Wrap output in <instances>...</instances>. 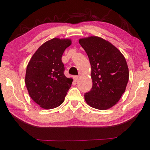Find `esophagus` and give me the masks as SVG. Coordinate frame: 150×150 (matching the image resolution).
I'll list each match as a JSON object with an SVG mask.
<instances>
[{
  "label": "esophagus",
  "instance_id": "obj_1",
  "mask_svg": "<svg viewBox=\"0 0 150 150\" xmlns=\"http://www.w3.org/2000/svg\"><path fill=\"white\" fill-rule=\"evenodd\" d=\"M73 79H74L75 81H76V82H77V81H78V80H79V76H77V75L74 76V77H73Z\"/></svg>",
  "mask_w": 150,
  "mask_h": 150
}]
</instances>
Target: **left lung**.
<instances>
[{"label":"left lung","instance_id":"8db88e82","mask_svg":"<svg viewBox=\"0 0 150 150\" xmlns=\"http://www.w3.org/2000/svg\"><path fill=\"white\" fill-rule=\"evenodd\" d=\"M91 66L93 87L85 94L91 107L106 110L115 105L126 90L128 67L124 55L108 41L96 36L79 40Z\"/></svg>","mask_w":150,"mask_h":150}]
</instances>
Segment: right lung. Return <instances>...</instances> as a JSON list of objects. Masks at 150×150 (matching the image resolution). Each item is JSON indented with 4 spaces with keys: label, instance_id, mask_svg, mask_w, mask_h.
Segmentation results:
<instances>
[{
    "label": "right lung",
    "instance_id": "right-lung-1",
    "mask_svg": "<svg viewBox=\"0 0 150 150\" xmlns=\"http://www.w3.org/2000/svg\"><path fill=\"white\" fill-rule=\"evenodd\" d=\"M69 39L53 38L33 55L27 66L25 83L32 99L44 109L56 108L64 101L73 79L65 77L62 61Z\"/></svg>",
    "mask_w": 150,
    "mask_h": 150
}]
</instances>
